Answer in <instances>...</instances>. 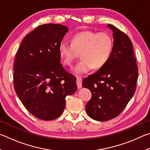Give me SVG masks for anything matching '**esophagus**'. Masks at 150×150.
<instances>
[{
    "label": "esophagus",
    "instance_id": "34e87169",
    "mask_svg": "<svg viewBox=\"0 0 150 150\" xmlns=\"http://www.w3.org/2000/svg\"><path fill=\"white\" fill-rule=\"evenodd\" d=\"M78 88H81L82 87V78L79 76H77V81H76Z\"/></svg>",
    "mask_w": 150,
    "mask_h": 150
}]
</instances>
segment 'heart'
<instances>
[{
	"mask_svg": "<svg viewBox=\"0 0 150 150\" xmlns=\"http://www.w3.org/2000/svg\"><path fill=\"white\" fill-rule=\"evenodd\" d=\"M114 48V40L106 32L91 30L77 33L71 38V44L62 42L59 54L63 64L72 66L80 54L82 58L73 69L77 74H84L93 67L100 69L110 59Z\"/></svg>",
	"mask_w": 150,
	"mask_h": 150,
	"instance_id": "obj_1",
	"label": "heart"
}]
</instances>
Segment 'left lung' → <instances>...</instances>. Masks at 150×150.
Listing matches in <instances>:
<instances>
[{
	"instance_id": "1",
	"label": "left lung",
	"mask_w": 150,
	"mask_h": 150,
	"mask_svg": "<svg viewBox=\"0 0 150 150\" xmlns=\"http://www.w3.org/2000/svg\"><path fill=\"white\" fill-rule=\"evenodd\" d=\"M114 48L107 63L83 81L82 86L88 88L92 97L85 108L91 118L107 121L122 112L136 88L138 68L132 43L125 33L111 24Z\"/></svg>"
}]
</instances>
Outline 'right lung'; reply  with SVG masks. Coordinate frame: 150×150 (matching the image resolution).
<instances>
[{
    "instance_id": "obj_1",
    "label": "right lung",
    "mask_w": 150,
    "mask_h": 150,
    "mask_svg": "<svg viewBox=\"0 0 150 150\" xmlns=\"http://www.w3.org/2000/svg\"><path fill=\"white\" fill-rule=\"evenodd\" d=\"M67 31L59 24L40 25L25 36L15 57V91L24 107L40 120L59 117L66 96L77 91L76 77L60 63L59 47Z\"/></svg>"
}]
</instances>
